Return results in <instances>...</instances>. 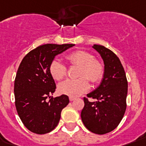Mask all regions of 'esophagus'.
Here are the masks:
<instances>
[{
    "mask_svg": "<svg viewBox=\"0 0 146 146\" xmlns=\"http://www.w3.org/2000/svg\"><path fill=\"white\" fill-rule=\"evenodd\" d=\"M74 99H75V98H72V97H70V98H69L70 101H73V100H74Z\"/></svg>",
    "mask_w": 146,
    "mask_h": 146,
    "instance_id": "34e87169",
    "label": "esophagus"
}]
</instances>
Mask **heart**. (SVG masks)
<instances>
[{"label":"heart","mask_w":146,"mask_h":146,"mask_svg":"<svg viewBox=\"0 0 146 146\" xmlns=\"http://www.w3.org/2000/svg\"><path fill=\"white\" fill-rule=\"evenodd\" d=\"M66 60L70 65L79 66L78 79H68L60 83L58 90L62 94L76 98L89 90V81L97 84L101 81L104 74V67L102 63L95 59L94 55L84 50L74 51L66 55ZM66 67L57 59L52 61L49 65V72L53 78L62 80L66 74Z\"/></svg>","instance_id":"heart-1"}]
</instances>
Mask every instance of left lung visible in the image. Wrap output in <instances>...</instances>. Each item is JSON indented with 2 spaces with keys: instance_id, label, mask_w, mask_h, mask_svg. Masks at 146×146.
<instances>
[{
  "instance_id": "obj_1",
  "label": "left lung",
  "mask_w": 146,
  "mask_h": 146,
  "mask_svg": "<svg viewBox=\"0 0 146 146\" xmlns=\"http://www.w3.org/2000/svg\"><path fill=\"white\" fill-rule=\"evenodd\" d=\"M100 55L104 63V74L100 85L88 94L91 102L84 98V107L81 116L88 130L103 135L117 127L126 109L128 82L120 60L116 54L104 46H92Z\"/></svg>"
}]
</instances>
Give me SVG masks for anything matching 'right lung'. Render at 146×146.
I'll return each instance as SVG.
<instances>
[{"instance_id":"1","label":"right lung","mask_w":146,"mask_h":146,"mask_svg":"<svg viewBox=\"0 0 146 146\" xmlns=\"http://www.w3.org/2000/svg\"><path fill=\"white\" fill-rule=\"evenodd\" d=\"M74 46H39L23 58L18 68L14 81L16 109L23 125L33 133L46 134L53 130L59 122L61 112L69 103L65 94L55 98L51 96L56 86L49 65L56 55Z\"/></svg>"}]
</instances>
